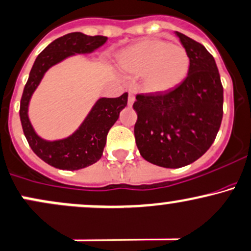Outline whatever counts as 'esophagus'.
<instances>
[{"mask_svg": "<svg viewBox=\"0 0 251 251\" xmlns=\"http://www.w3.org/2000/svg\"><path fill=\"white\" fill-rule=\"evenodd\" d=\"M134 100H136V96L132 94V93H130V94H128V106H132Z\"/></svg>", "mask_w": 251, "mask_h": 251, "instance_id": "obj_1", "label": "esophagus"}]
</instances>
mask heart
I'll use <instances>...</instances> for the list:
<instances>
[{"mask_svg": "<svg viewBox=\"0 0 251 251\" xmlns=\"http://www.w3.org/2000/svg\"><path fill=\"white\" fill-rule=\"evenodd\" d=\"M186 50L162 39H144L128 46L119 54L118 65L124 73L144 75L148 92L167 93L186 78L189 70Z\"/></svg>", "mask_w": 251, "mask_h": 251, "instance_id": "heart-1", "label": "heart"}]
</instances>
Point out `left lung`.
Here are the masks:
<instances>
[{
    "mask_svg": "<svg viewBox=\"0 0 251 251\" xmlns=\"http://www.w3.org/2000/svg\"><path fill=\"white\" fill-rule=\"evenodd\" d=\"M189 56L188 75L164 94H139L134 137L140 155L163 168L193 163L210 149L223 119V85L203 45L175 32Z\"/></svg>",
    "mask_w": 251,
    "mask_h": 251,
    "instance_id": "8db88e82",
    "label": "left lung"
}]
</instances>
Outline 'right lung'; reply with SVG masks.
Instances as JSON below:
<instances>
[{
	"instance_id": "right-lung-1",
	"label": "right lung",
	"mask_w": 251,
	"mask_h": 251,
	"mask_svg": "<svg viewBox=\"0 0 251 251\" xmlns=\"http://www.w3.org/2000/svg\"><path fill=\"white\" fill-rule=\"evenodd\" d=\"M107 39L102 35L90 37L81 32L69 33L46 46L33 64L21 98L20 119L33 152L50 166L63 170H78L96 163L102 156L109 128L127 104V93L114 99L100 98L73 134L57 140L41 138L29 120V101L46 71L71 56L92 53Z\"/></svg>"
}]
</instances>
